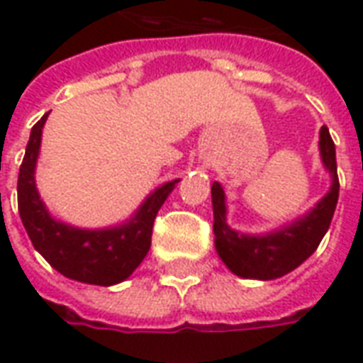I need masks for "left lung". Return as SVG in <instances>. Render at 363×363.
Segmentation results:
<instances>
[{
	"label": "left lung",
	"instance_id": "obj_1",
	"mask_svg": "<svg viewBox=\"0 0 363 363\" xmlns=\"http://www.w3.org/2000/svg\"><path fill=\"white\" fill-rule=\"evenodd\" d=\"M319 151L323 165L330 174L328 192L315 204L311 212L264 235H247L229 228L225 192L220 182H213L212 206L216 251L231 272L251 280H276L296 270L317 251L333 221L340 189L336 174L335 142L328 134L327 126L320 128Z\"/></svg>",
	"mask_w": 363,
	"mask_h": 363
}]
</instances>
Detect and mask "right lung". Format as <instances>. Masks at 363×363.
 Listing matches in <instances>:
<instances>
[{
	"mask_svg": "<svg viewBox=\"0 0 363 363\" xmlns=\"http://www.w3.org/2000/svg\"><path fill=\"white\" fill-rule=\"evenodd\" d=\"M48 114L30 130L27 151L17 181V202L23 225L33 247L66 278L95 286H114L132 276L151 247V231L159 208L173 192L171 181L161 184L143 200L135 213L120 225L103 229H82L54 220L36 190L35 169L43 128Z\"/></svg>",
	"mask_w": 363,
	"mask_h": 363,
	"instance_id": "obj_1",
	"label": "right lung"
}]
</instances>
